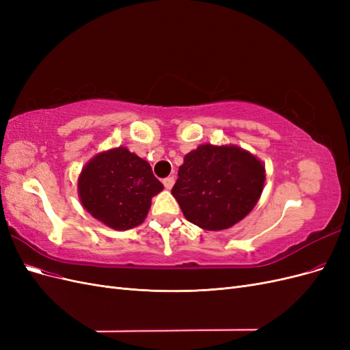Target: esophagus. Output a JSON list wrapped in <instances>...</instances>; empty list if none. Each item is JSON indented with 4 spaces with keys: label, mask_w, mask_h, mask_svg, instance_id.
Returning a JSON list of instances; mask_svg holds the SVG:
<instances>
[{
    "label": "esophagus",
    "mask_w": 350,
    "mask_h": 350,
    "mask_svg": "<svg viewBox=\"0 0 350 350\" xmlns=\"http://www.w3.org/2000/svg\"><path fill=\"white\" fill-rule=\"evenodd\" d=\"M174 184H175V178H174V176H167V178L163 179V185H165L167 189L172 188Z\"/></svg>",
    "instance_id": "obj_1"
}]
</instances>
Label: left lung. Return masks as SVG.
I'll return each instance as SVG.
<instances>
[{
    "label": "left lung",
    "instance_id": "obj_1",
    "mask_svg": "<svg viewBox=\"0 0 350 350\" xmlns=\"http://www.w3.org/2000/svg\"><path fill=\"white\" fill-rule=\"evenodd\" d=\"M266 171L237 146H198L184 157L172 194L188 221L206 230L234 226L257 204Z\"/></svg>",
    "mask_w": 350,
    "mask_h": 350
}]
</instances>
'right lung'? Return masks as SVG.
I'll return each mask as SVG.
<instances>
[{"label": "right lung", "mask_w": 350, "mask_h": 350, "mask_svg": "<svg viewBox=\"0 0 350 350\" xmlns=\"http://www.w3.org/2000/svg\"><path fill=\"white\" fill-rule=\"evenodd\" d=\"M162 188L150 165L125 147L93 157L79 178L83 207L94 219L116 230L143 224L152 197Z\"/></svg>", "instance_id": "obj_1"}]
</instances>
